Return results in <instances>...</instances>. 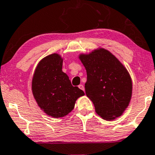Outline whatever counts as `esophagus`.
Masks as SVG:
<instances>
[{
    "mask_svg": "<svg viewBox=\"0 0 155 155\" xmlns=\"http://www.w3.org/2000/svg\"><path fill=\"white\" fill-rule=\"evenodd\" d=\"M79 89H81V90H82V91H85V87H84V85H82V84H81V85H79Z\"/></svg>",
    "mask_w": 155,
    "mask_h": 155,
    "instance_id": "esophagus-1",
    "label": "esophagus"
}]
</instances>
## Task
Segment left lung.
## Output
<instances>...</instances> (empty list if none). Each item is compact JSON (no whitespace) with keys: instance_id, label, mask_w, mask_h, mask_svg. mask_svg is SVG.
I'll list each match as a JSON object with an SVG mask.
<instances>
[{"instance_id":"1","label":"left lung","mask_w":155,"mask_h":155,"mask_svg":"<svg viewBox=\"0 0 155 155\" xmlns=\"http://www.w3.org/2000/svg\"><path fill=\"white\" fill-rule=\"evenodd\" d=\"M79 59L87 72L85 94L97 114L106 120L121 116L132 96V80L127 69L104 48L80 54Z\"/></svg>"}]
</instances>
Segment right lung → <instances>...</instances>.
<instances>
[{
  "label": "right lung",
  "instance_id": "add662e5",
  "mask_svg": "<svg viewBox=\"0 0 155 155\" xmlns=\"http://www.w3.org/2000/svg\"><path fill=\"white\" fill-rule=\"evenodd\" d=\"M63 59L58 54H49L37 64L32 79V92L38 106L48 115L61 118L71 112L76 101L85 94L73 87L62 71Z\"/></svg>",
  "mask_w": 155,
  "mask_h": 155
}]
</instances>
